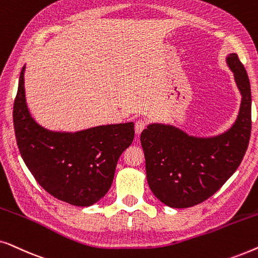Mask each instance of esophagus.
I'll return each instance as SVG.
<instances>
[{
  "label": "esophagus",
  "mask_w": 258,
  "mask_h": 258,
  "mask_svg": "<svg viewBox=\"0 0 258 258\" xmlns=\"http://www.w3.org/2000/svg\"><path fill=\"white\" fill-rule=\"evenodd\" d=\"M146 125H147V123H146V121H143V119H139V121H136L135 133L137 134V135H140V134L143 132V129L146 128Z\"/></svg>",
  "instance_id": "esophagus-1"
}]
</instances>
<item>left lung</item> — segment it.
I'll return each instance as SVG.
<instances>
[{"label":"left lung","mask_w":258,"mask_h":258,"mask_svg":"<svg viewBox=\"0 0 258 258\" xmlns=\"http://www.w3.org/2000/svg\"><path fill=\"white\" fill-rule=\"evenodd\" d=\"M239 93L235 122L215 136H192L164 123H150L141 134L147 179L154 195L171 208H190L213 196L237 170L251 133V90L248 74L232 52L225 58Z\"/></svg>","instance_id":"obj_1"}]
</instances>
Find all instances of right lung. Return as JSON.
<instances>
[{
	"mask_svg": "<svg viewBox=\"0 0 258 258\" xmlns=\"http://www.w3.org/2000/svg\"><path fill=\"white\" fill-rule=\"evenodd\" d=\"M22 68L14 102V128L24 163L45 191L76 207L98 202L114 179L116 164L133 143L134 122L55 132L38 124L26 101Z\"/></svg>",
	"mask_w": 258,
	"mask_h": 258,
	"instance_id": "add662e5",
	"label": "right lung"
}]
</instances>
